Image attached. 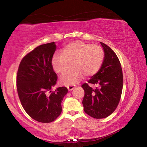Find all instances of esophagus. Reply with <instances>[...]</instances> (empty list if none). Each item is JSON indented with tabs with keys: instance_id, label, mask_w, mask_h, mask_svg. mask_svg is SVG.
<instances>
[{
	"instance_id": "obj_1",
	"label": "esophagus",
	"mask_w": 147,
	"mask_h": 147,
	"mask_svg": "<svg viewBox=\"0 0 147 147\" xmlns=\"http://www.w3.org/2000/svg\"><path fill=\"white\" fill-rule=\"evenodd\" d=\"M75 87H76L75 85H69V86H67V89L69 91H72L74 88H75Z\"/></svg>"
}]
</instances>
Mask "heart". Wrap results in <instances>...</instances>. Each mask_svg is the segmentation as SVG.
Instances as JSON below:
<instances>
[{
	"label": "heart",
	"instance_id": "b5f03b06",
	"mask_svg": "<svg viewBox=\"0 0 147 147\" xmlns=\"http://www.w3.org/2000/svg\"><path fill=\"white\" fill-rule=\"evenodd\" d=\"M105 53L98 45L75 41L65 46L60 53L54 54L51 64L56 73H64L70 65L73 67L67 71L60 78V82L68 86L75 84L84 75L92 76L100 70L104 62Z\"/></svg>",
	"mask_w": 147,
	"mask_h": 147
}]
</instances>
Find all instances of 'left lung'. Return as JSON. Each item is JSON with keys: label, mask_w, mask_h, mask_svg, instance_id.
<instances>
[{"label": "left lung", "mask_w": 147, "mask_h": 147, "mask_svg": "<svg viewBox=\"0 0 147 147\" xmlns=\"http://www.w3.org/2000/svg\"><path fill=\"white\" fill-rule=\"evenodd\" d=\"M105 57L100 70L89 80L88 83L97 84L93 90L85 83L82 100L84 110L95 119H103L110 115L121 100L123 86V75L120 61L110 47L100 42Z\"/></svg>", "instance_id": "1"}]
</instances>
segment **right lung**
<instances>
[{"label":"right lung","instance_id":"right-lung-1","mask_svg":"<svg viewBox=\"0 0 147 147\" xmlns=\"http://www.w3.org/2000/svg\"><path fill=\"white\" fill-rule=\"evenodd\" d=\"M56 49L54 42L37 47L23 57L17 71L19 100L28 115L40 123H49L58 117L68 92L65 87L51 91L58 80L51 64Z\"/></svg>","mask_w":147,"mask_h":147}]
</instances>
